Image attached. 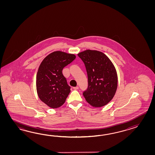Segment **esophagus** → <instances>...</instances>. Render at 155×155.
<instances>
[{
    "instance_id": "1",
    "label": "esophagus",
    "mask_w": 155,
    "mask_h": 155,
    "mask_svg": "<svg viewBox=\"0 0 155 155\" xmlns=\"http://www.w3.org/2000/svg\"><path fill=\"white\" fill-rule=\"evenodd\" d=\"M73 89H74V90H78V89H79V86H76V87H73Z\"/></svg>"
}]
</instances>
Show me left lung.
<instances>
[{
  "mask_svg": "<svg viewBox=\"0 0 155 155\" xmlns=\"http://www.w3.org/2000/svg\"><path fill=\"white\" fill-rule=\"evenodd\" d=\"M85 64L88 88L83 93L86 101L94 107L107 105L115 95L118 78L115 67L105 54L86 50L78 54Z\"/></svg>",
  "mask_w": 155,
  "mask_h": 155,
  "instance_id": "8db88e82",
  "label": "left lung"
}]
</instances>
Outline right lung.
Returning <instances> with one entry per match:
<instances>
[{
	"instance_id": "obj_1",
	"label": "right lung",
	"mask_w": 155,
	"mask_h": 155,
	"mask_svg": "<svg viewBox=\"0 0 155 155\" xmlns=\"http://www.w3.org/2000/svg\"><path fill=\"white\" fill-rule=\"evenodd\" d=\"M76 58L73 54L56 51L43 59L36 74L38 95L41 101L53 109L63 105L70 92L63 68Z\"/></svg>"
}]
</instances>
